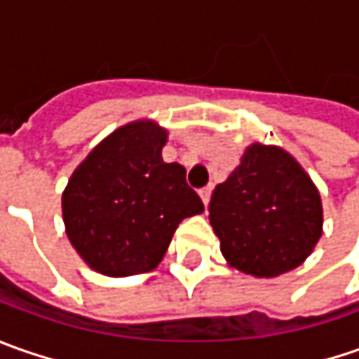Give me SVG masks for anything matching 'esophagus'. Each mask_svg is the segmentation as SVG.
I'll list each match as a JSON object with an SVG mask.
<instances>
[{
    "instance_id": "obj_1",
    "label": "esophagus",
    "mask_w": 359,
    "mask_h": 359,
    "mask_svg": "<svg viewBox=\"0 0 359 359\" xmlns=\"http://www.w3.org/2000/svg\"><path fill=\"white\" fill-rule=\"evenodd\" d=\"M200 198H201V201H203V203L208 205V203H210V198H212V186L201 187V189H200Z\"/></svg>"
}]
</instances>
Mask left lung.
Segmentation results:
<instances>
[{"mask_svg":"<svg viewBox=\"0 0 359 359\" xmlns=\"http://www.w3.org/2000/svg\"><path fill=\"white\" fill-rule=\"evenodd\" d=\"M208 210L224 257L257 278L297 268L322 236L320 194L280 147H248Z\"/></svg>","mask_w":359,"mask_h":359,"instance_id":"left-lung-1","label":"left lung"}]
</instances>
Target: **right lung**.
I'll list each match as a JSON object with an SVG mask.
<instances>
[{"label":"right lung","mask_w":359,"mask_h":359,"mask_svg":"<svg viewBox=\"0 0 359 359\" xmlns=\"http://www.w3.org/2000/svg\"><path fill=\"white\" fill-rule=\"evenodd\" d=\"M165 137L154 121L128 123L79 163L65 187L67 238L95 271L111 278L151 271L177 226L203 212L186 168L161 159Z\"/></svg>","instance_id":"obj_1"}]
</instances>
